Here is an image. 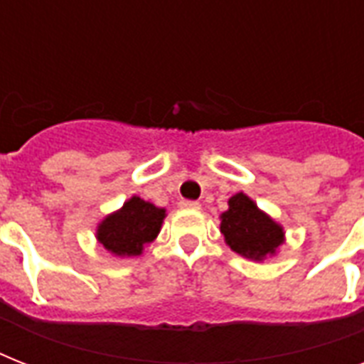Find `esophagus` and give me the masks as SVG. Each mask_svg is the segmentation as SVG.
I'll use <instances>...</instances> for the list:
<instances>
[{
  "label": "esophagus",
  "mask_w": 364,
  "mask_h": 364,
  "mask_svg": "<svg viewBox=\"0 0 364 364\" xmlns=\"http://www.w3.org/2000/svg\"><path fill=\"white\" fill-rule=\"evenodd\" d=\"M179 208H183V210H200V204L194 202V200H181Z\"/></svg>",
  "instance_id": "1"
}]
</instances>
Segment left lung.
I'll use <instances>...</instances> for the list:
<instances>
[{"instance_id": "1", "label": "left lung", "mask_w": 364, "mask_h": 364, "mask_svg": "<svg viewBox=\"0 0 364 364\" xmlns=\"http://www.w3.org/2000/svg\"><path fill=\"white\" fill-rule=\"evenodd\" d=\"M221 232L232 251L255 260H262L283 243L282 227L243 193L228 200V211L221 215Z\"/></svg>"}]
</instances>
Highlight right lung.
Instances as JSON below:
<instances>
[{"label": "right lung", "mask_w": 364, "mask_h": 364, "mask_svg": "<svg viewBox=\"0 0 364 364\" xmlns=\"http://www.w3.org/2000/svg\"><path fill=\"white\" fill-rule=\"evenodd\" d=\"M164 210L145 200L130 198L121 211L109 215L98 227V240L107 251L121 257L141 255V249L156 238Z\"/></svg>", "instance_id": "obj_1"}]
</instances>
